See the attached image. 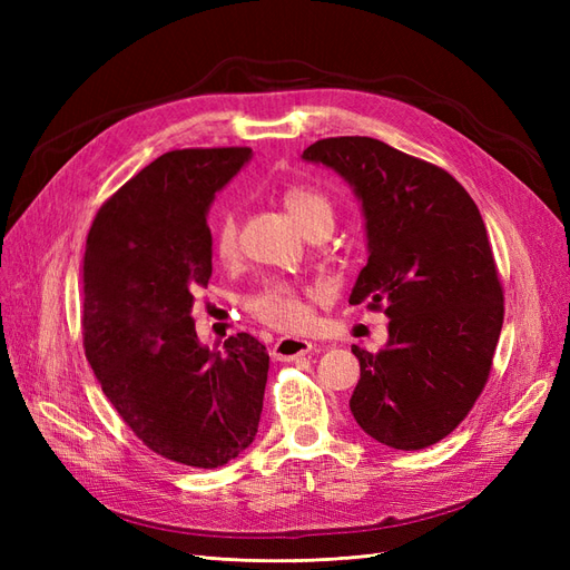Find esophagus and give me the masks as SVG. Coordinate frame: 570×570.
I'll return each instance as SVG.
<instances>
[{
  "label": "esophagus",
  "mask_w": 570,
  "mask_h": 570,
  "mask_svg": "<svg viewBox=\"0 0 570 570\" xmlns=\"http://www.w3.org/2000/svg\"><path fill=\"white\" fill-rule=\"evenodd\" d=\"M316 344L308 342V340H302V337H281L278 342L273 344V358L275 361H289V358H297V356H304L308 352H314Z\"/></svg>",
  "instance_id": "obj_1"
}]
</instances>
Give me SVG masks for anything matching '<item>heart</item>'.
I'll return each instance as SVG.
<instances>
[{"label": "heart", "instance_id": "heart-1", "mask_svg": "<svg viewBox=\"0 0 570 570\" xmlns=\"http://www.w3.org/2000/svg\"><path fill=\"white\" fill-rule=\"evenodd\" d=\"M283 204L287 214L295 218L302 230H308L316 223H331L333 226V204L323 193L306 185H289L283 193ZM237 212L223 209L214 223V249L223 262H230L237 254ZM249 312L281 331H295L304 321L306 312L299 297V289L287 283H268L249 299Z\"/></svg>", "mask_w": 570, "mask_h": 570}]
</instances>
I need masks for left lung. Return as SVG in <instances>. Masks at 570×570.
Returning a JSON list of instances; mask_svg holds the SVG:
<instances>
[{"instance_id": "1", "label": "left lung", "mask_w": 570, "mask_h": 570, "mask_svg": "<svg viewBox=\"0 0 570 570\" xmlns=\"http://www.w3.org/2000/svg\"><path fill=\"white\" fill-rule=\"evenodd\" d=\"M302 159L354 189L368 264L350 304L383 308L385 347H352L361 377L350 400L366 435L423 450L465 419L488 383L504 295L485 223L446 170L373 137H327Z\"/></svg>"}]
</instances>
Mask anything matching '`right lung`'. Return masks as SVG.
Instances as JSON below:
<instances>
[{"label":"right lung","mask_w":570,"mask_h":570,"mask_svg":"<svg viewBox=\"0 0 570 570\" xmlns=\"http://www.w3.org/2000/svg\"><path fill=\"white\" fill-rule=\"evenodd\" d=\"M249 159V147L161 154L101 206L85 245V356L132 433L195 469L243 454L264 409V344L237 333L209 350L193 318L212 278L206 214Z\"/></svg>","instance_id":"1"}]
</instances>
